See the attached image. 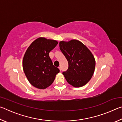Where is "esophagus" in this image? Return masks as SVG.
Returning <instances> with one entry per match:
<instances>
[{
	"label": "esophagus",
	"instance_id": "obj_1",
	"mask_svg": "<svg viewBox=\"0 0 122 122\" xmlns=\"http://www.w3.org/2000/svg\"><path fill=\"white\" fill-rule=\"evenodd\" d=\"M58 68H59V69H60V71H61V67H59Z\"/></svg>",
	"mask_w": 122,
	"mask_h": 122
}]
</instances>
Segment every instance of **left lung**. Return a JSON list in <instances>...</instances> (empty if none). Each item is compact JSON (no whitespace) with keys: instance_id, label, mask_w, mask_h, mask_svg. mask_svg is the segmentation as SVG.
<instances>
[{"instance_id":"left-lung-1","label":"left lung","mask_w":122,"mask_h":122,"mask_svg":"<svg viewBox=\"0 0 122 122\" xmlns=\"http://www.w3.org/2000/svg\"><path fill=\"white\" fill-rule=\"evenodd\" d=\"M60 49L68 62V68L63 71L68 83L81 87L90 81L95 68V60L85 45L77 40L60 41Z\"/></svg>"}]
</instances>
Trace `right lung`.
<instances>
[{
    "label": "right lung",
    "instance_id": "add662e5",
    "mask_svg": "<svg viewBox=\"0 0 122 122\" xmlns=\"http://www.w3.org/2000/svg\"><path fill=\"white\" fill-rule=\"evenodd\" d=\"M56 40L39 38L33 42L25 54L22 67L26 77L33 86L44 89L53 83L60 70L53 65L49 56L56 47Z\"/></svg>",
    "mask_w": 122,
    "mask_h": 122
}]
</instances>
